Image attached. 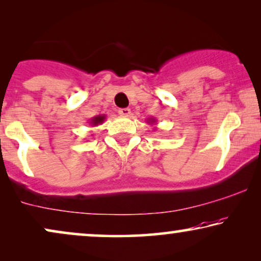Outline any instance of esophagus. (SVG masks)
Listing matches in <instances>:
<instances>
[{"instance_id": "34e87169", "label": "esophagus", "mask_w": 261, "mask_h": 261, "mask_svg": "<svg viewBox=\"0 0 261 261\" xmlns=\"http://www.w3.org/2000/svg\"><path fill=\"white\" fill-rule=\"evenodd\" d=\"M119 114L121 116H129L130 115V109H128V108H122V109H120L119 110Z\"/></svg>"}]
</instances>
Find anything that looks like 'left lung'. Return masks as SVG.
<instances>
[{"label": "left lung", "mask_w": 261, "mask_h": 261, "mask_svg": "<svg viewBox=\"0 0 261 261\" xmlns=\"http://www.w3.org/2000/svg\"><path fill=\"white\" fill-rule=\"evenodd\" d=\"M147 122H148V124H151L152 126V124L155 123V119L154 117H152V119H147Z\"/></svg>", "instance_id": "1"}]
</instances>
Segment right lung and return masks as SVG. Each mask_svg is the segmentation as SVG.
<instances>
[{
  "label": "right lung",
  "mask_w": 261,
  "mask_h": 261,
  "mask_svg": "<svg viewBox=\"0 0 261 261\" xmlns=\"http://www.w3.org/2000/svg\"><path fill=\"white\" fill-rule=\"evenodd\" d=\"M105 120H106V115H97L92 117L89 123H90L92 127H95V126H98V124H102L105 122Z\"/></svg>",
  "instance_id": "add662e5"
}]
</instances>
